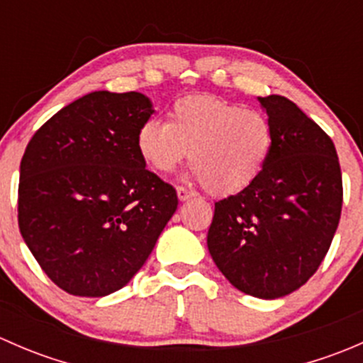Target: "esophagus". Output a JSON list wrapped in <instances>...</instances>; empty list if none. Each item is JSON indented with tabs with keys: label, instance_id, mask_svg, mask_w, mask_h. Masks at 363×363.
I'll use <instances>...</instances> for the list:
<instances>
[{
	"label": "esophagus",
	"instance_id": "34e87169",
	"mask_svg": "<svg viewBox=\"0 0 363 363\" xmlns=\"http://www.w3.org/2000/svg\"><path fill=\"white\" fill-rule=\"evenodd\" d=\"M191 196H195V193L189 191V189L186 188H177V199L181 200V202H186V200H189Z\"/></svg>",
	"mask_w": 363,
	"mask_h": 363
}]
</instances>
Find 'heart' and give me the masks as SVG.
<instances>
[{
	"instance_id": "heart-1",
	"label": "heart",
	"mask_w": 363,
	"mask_h": 363,
	"mask_svg": "<svg viewBox=\"0 0 363 363\" xmlns=\"http://www.w3.org/2000/svg\"><path fill=\"white\" fill-rule=\"evenodd\" d=\"M272 142V126L262 112L211 94L179 98L168 123L152 117L137 131L138 155L152 170L172 172L189 152V177L216 196L250 188L269 161Z\"/></svg>"
}]
</instances>
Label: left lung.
Masks as SVG:
<instances>
[{
	"instance_id": "1",
	"label": "left lung",
	"mask_w": 363,
	"mask_h": 363,
	"mask_svg": "<svg viewBox=\"0 0 363 363\" xmlns=\"http://www.w3.org/2000/svg\"><path fill=\"white\" fill-rule=\"evenodd\" d=\"M274 131L259 177L216 202L207 247L242 294L274 300L298 290L337 230L342 175L332 138L288 98H258Z\"/></svg>"
}]
</instances>
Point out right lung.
<instances>
[{
	"label": "right lung",
	"mask_w": 363,
	"mask_h": 363,
	"mask_svg": "<svg viewBox=\"0 0 363 363\" xmlns=\"http://www.w3.org/2000/svg\"><path fill=\"white\" fill-rule=\"evenodd\" d=\"M152 112L142 93L93 91L54 113L26 147L21 235L69 295L126 286L177 211L175 189L138 155L137 131Z\"/></svg>",
	"instance_id": "add662e5"
}]
</instances>
